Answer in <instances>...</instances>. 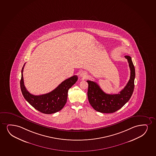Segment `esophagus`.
<instances>
[{
  "mask_svg": "<svg viewBox=\"0 0 156 156\" xmlns=\"http://www.w3.org/2000/svg\"><path fill=\"white\" fill-rule=\"evenodd\" d=\"M80 77H82L83 79H86L88 77V73L86 72H83L80 74Z\"/></svg>",
  "mask_w": 156,
  "mask_h": 156,
  "instance_id": "esophagus-1",
  "label": "esophagus"
}]
</instances>
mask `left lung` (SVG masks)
<instances>
[{"label":"left lung","instance_id":"1","mask_svg":"<svg viewBox=\"0 0 156 156\" xmlns=\"http://www.w3.org/2000/svg\"><path fill=\"white\" fill-rule=\"evenodd\" d=\"M130 69V78L126 87L117 94L104 93L99 85L93 81L87 80V92L89 103L94 109L103 113H112L120 109L128 102L133 92L135 79V68L131 58L126 55Z\"/></svg>","mask_w":156,"mask_h":156}]
</instances>
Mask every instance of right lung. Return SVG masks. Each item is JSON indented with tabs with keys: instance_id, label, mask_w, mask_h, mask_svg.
<instances>
[{
	"instance_id": "add662e5",
	"label": "right lung",
	"mask_w": 156,
	"mask_h": 156,
	"mask_svg": "<svg viewBox=\"0 0 156 156\" xmlns=\"http://www.w3.org/2000/svg\"><path fill=\"white\" fill-rule=\"evenodd\" d=\"M25 64L22 69L20 81V89L25 99L30 105L42 113L50 114L62 109L67 102L68 90L76 83L78 80L77 76H73L65 80L49 93L41 95H32L27 90L24 83L23 72Z\"/></svg>"
}]
</instances>
